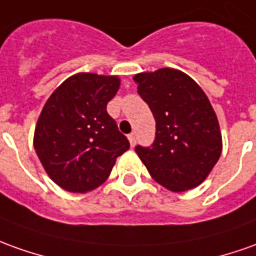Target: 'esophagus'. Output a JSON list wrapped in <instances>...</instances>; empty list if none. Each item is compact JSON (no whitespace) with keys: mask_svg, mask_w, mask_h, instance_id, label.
Returning a JSON list of instances; mask_svg holds the SVG:
<instances>
[{"mask_svg":"<svg viewBox=\"0 0 256 256\" xmlns=\"http://www.w3.org/2000/svg\"><path fill=\"white\" fill-rule=\"evenodd\" d=\"M128 140H130L131 148H134V146L136 145V139H135V135H134V134H130V135H128Z\"/></svg>","mask_w":256,"mask_h":256,"instance_id":"esophagus-1","label":"esophagus"}]
</instances>
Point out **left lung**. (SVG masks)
I'll list each match as a JSON object with an SVG mask.
<instances>
[{"label": "left lung", "mask_w": 256, "mask_h": 256, "mask_svg": "<svg viewBox=\"0 0 256 256\" xmlns=\"http://www.w3.org/2000/svg\"><path fill=\"white\" fill-rule=\"evenodd\" d=\"M134 80L156 120L153 145L135 148L152 178L172 192L200 185L223 148L219 121L205 92L174 68L140 72Z\"/></svg>", "instance_id": "1"}]
</instances>
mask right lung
Masks as SVG:
<instances>
[{
	"mask_svg": "<svg viewBox=\"0 0 256 256\" xmlns=\"http://www.w3.org/2000/svg\"><path fill=\"white\" fill-rule=\"evenodd\" d=\"M121 80L114 75L79 72L65 79L46 102L33 145L58 186L84 194L108 178L130 142L107 112Z\"/></svg>",
	"mask_w": 256,
	"mask_h": 256,
	"instance_id": "1",
	"label": "right lung"
}]
</instances>
